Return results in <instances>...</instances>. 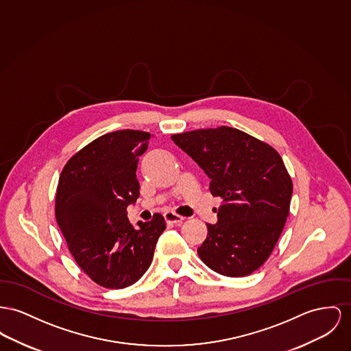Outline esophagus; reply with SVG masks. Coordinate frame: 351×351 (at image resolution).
<instances>
[{"instance_id":"1","label":"esophagus","mask_w":351,"mask_h":351,"mask_svg":"<svg viewBox=\"0 0 351 351\" xmlns=\"http://www.w3.org/2000/svg\"><path fill=\"white\" fill-rule=\"evenodd\" d=\"M164 217L165 221L169 222V223H181L185 219V217H182V215L174 213V211H166Z\"/></svg>"}]
</instances>
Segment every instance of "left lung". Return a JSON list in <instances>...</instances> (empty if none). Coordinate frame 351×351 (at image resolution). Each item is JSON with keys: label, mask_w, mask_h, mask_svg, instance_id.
Instances as JSON below:
<instances>
[{"label": "left lung", "mask_w": 351, "mask_h": 351, "mask_svg": "<svg viewBox=\"0 0 351 351\" xmlns=\"http://www.w3.org/2000/svg\"><path fill=\"white\" fill-rule=\"evenodd\" d=\"M171 140L210 178L213 197L223 199L218 222L206 223L198 256L226 277L254 273L274 250L290 210L293 181L280 153L229 126L173 134Z\"/></svg>", "instance_id": "1"}]
</instances>
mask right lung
Segmentation results:
<instances>
[{
	"instance_id": "obj_1",
	"label": "right lung",
	"mask_w": 351,
	"mask_h": 351,
	"mask_svg": "<svg viewBox=\"0 0 351 351\" xmlns=\"http://www.w3.org/2000/svg\"><path fill=\"white\" fill-rule=\"evenodd\" d=\"M152 134L117 130L78 150L64 166L56 193V219L82 271L106 289L136 283L149 269L164 217L134 229L126 208L140 197L137 165Z\"/></svg>"
}]
</instances>
